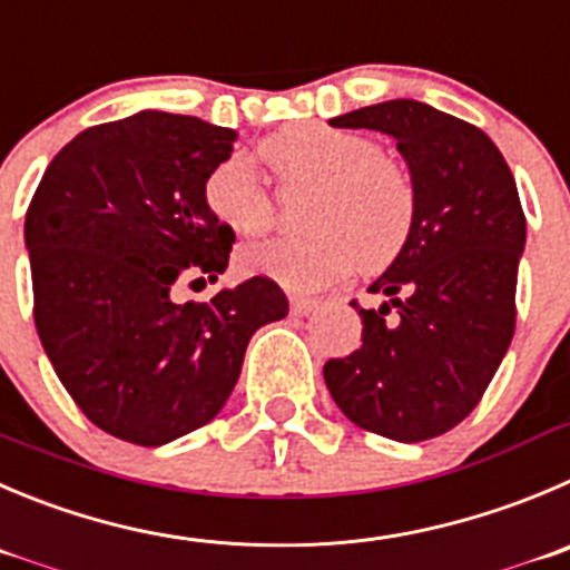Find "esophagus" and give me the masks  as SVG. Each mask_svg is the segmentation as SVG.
Masks as SVG:
<instances>
[{
  "label": "esophagus",
  "instance_id": "obj_1",
  "mask_svg": "<svg viewBox=\"0 0 570 570\" xmlns=\"http://www.w3.org/2000/svg\"><path fill=\"white\" fill-rule=\"evenodd\" d=\"M291 311L296 316H311L313 311H318V299H313V296H291Z\"/></svg>",
  "mask_w": 570,
  "mask_h": 570
}]
</instances>
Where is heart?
Returning a JSON list of instances; mask_svg holds the SVG:
<instances>
[{"label": "heart", "instance_id": "1", "mask_svg": "<svg viewBox=\"0 0 570 570\" xmlns=\"http://www.w3.org/2000/svg\"><path fill=\"white\" fill-rule=\"evenodd\" d=\"M259 156L279 181L311 184L302 209V224L311 232L243 246L237 263L246 274L313 291L350 274L357 263L370 271L383 268L409 240L416 213L414 181L366 134L330 122H291L263 139ZM200 198L232 235H259L274 215L268 193L240 154L209 167Z\"/></svg>", "mask_w": 570, "mask_h": 570}]
</instances>
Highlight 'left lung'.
I'll list each match as a JSON object with an SVG mask.
<instances>
[{
  "instance_id": "1",
  "label": "left lung",
  "mask_w": 570,
  "mask_h": 570,
  "mask_svg": "<svg viewBox=\"0 0 570 570\" xmlns=\"http://www.w3.org/2000/svg\"><path fill=\"white\" fill-rule=\"evenodd\" d=\"M397 142L416 213L394 263L370 285L363 346L324 363L335 405L357 428L422 442L479 405L514 333L525 246L518 187L481 128L420 100H386L330 119Z\"/></svg>"
}]
</instances>
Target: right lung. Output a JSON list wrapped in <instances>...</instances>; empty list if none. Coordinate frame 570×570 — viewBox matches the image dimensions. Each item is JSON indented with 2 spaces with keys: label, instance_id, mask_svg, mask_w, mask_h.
Wrapping results in <instances>:
<instances>
[{
  "label": "right lung",
  "instance_id": "1",
  "mask_svg": "<svg viewBox=\"0 0 570 570\" xmlns=\"http://www.w3.org/2000/svg\"><path fill=\"white\" fill-rule=\"evenodd\" d=\"M237 131L148 108L86 128L45 170L24 218L36 330L58 381L106 433L159 448L218 416L263 324L288 316L268 276L209 302L235 235L204 207Z\"/></svg>",
  "mask_w": 570,
  "mask_h": 570
}]
</instances>
